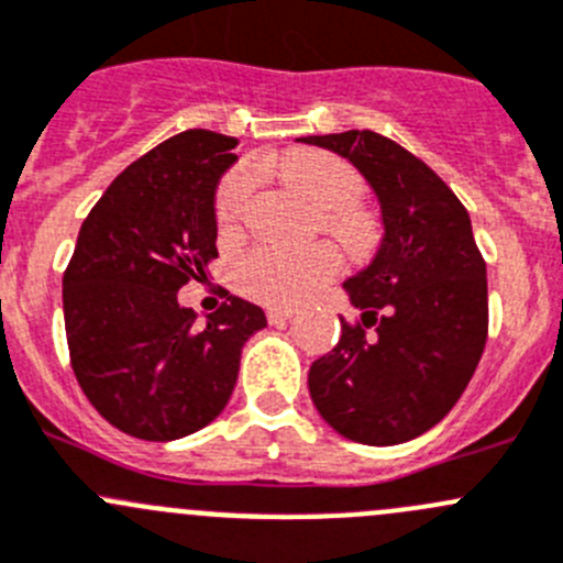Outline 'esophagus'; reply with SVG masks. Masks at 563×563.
Masks as SVG:
<instances>
[{"label": "esophagus", "mask_w": 563, "mask_h": 563, "mask_svg": "<svg viewBox=\"0 0 563 563\" xmlns=\"http://www.w3.org/2000/svg\"><path fill=\"white\" fill-rule=\"evenodd\" d=\"M294 316L291 308H269L266 310V319H269V324H283V321H288Z\"/></svg>", "instance_id": "esophagus-1"}]
</instances>
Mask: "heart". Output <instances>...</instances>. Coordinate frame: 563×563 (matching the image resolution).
<instances>
[{
	"label": "heart",
	"instance_id": "b5f03b06",
	"mask_svg": "<svg viewBox=\"0 0 563 563\" xmlns=\"http://www.w3.org/2000/svg\"><path fill=\"white\" fill-rule=\"evenodd\" d=\"M277 173L302 192L319 211H324V231L354 258H365L376 250L382 239L379 220L368 209L357 206L363 195V178L338 156L324 151H291L277 162ZM255 176L250 170H236L222 181L217 195V225L222 233H233L244 220ZM338 272V255L330 247L286 253V250L261 247L253 250L239 264V288L247 297L264 305H297Z\"/></svg>",
	"mask_w": 563,
	"mask_h": 563
}]
</instances>
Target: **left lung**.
Returning a JSON list of instances; mask_svg holds the SVG:
<instances>
[{
	"label": "left lung",
	"mask_w": 563,
	"mask_h": 563,
	"mask_svg": "<svg viewBox=\"0 0 563 563\" xmlns=\"http://www.w3.org/2000/svg\"><path fill=\"white\" fill-rule=\"evenodd\" d=\"M352 162L374 189V261L343 283L360 319H341L335 349L310 365L321 418L363 445L429 432L465 393L487 343V264L449 184L376 131L302 136Z\"/></svg>",
	"instance_id": "obj_1"
}]
</instances>
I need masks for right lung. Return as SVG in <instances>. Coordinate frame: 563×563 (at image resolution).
Returning <instances> with one entry per match:
<instances>
[{
  "label": "right lung",
  "mask_w": 563,
  "mask_h": 563,
  "mask_svg": "<svg viewBox=\"0 0 563 563\" xmlns=\"http://www.w3.org/2000/svg\"><path fill=\"white\" fill-rule=\"evenodd\" d=\"M236 140L189 129L125 167L81 222L63 275L74 374L114 429L187 438L225 409L258 305L228 297L198 327L178 288L217 258L214 195Z\"/></svg>",
  "instance_id": "obj_1"
}]
</instances>
